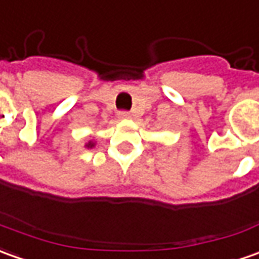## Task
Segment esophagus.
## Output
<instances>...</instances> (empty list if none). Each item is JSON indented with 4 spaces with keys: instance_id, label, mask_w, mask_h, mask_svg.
Instances as JSON below:
<instances>
[{
    "instance_id": "obj_1",
    "label": "esophagus",
    "mask_w": 259,
    "mask_h": 259,
    "mask_svg": "<svg viewBox=\"0 0 259 259\" xmlns=\"http://www.w3.org/2000/svg\"><path fill=\"white\" fill-rule=\"evenodd\" d=\"M117 116H119L120 119H129V117H132V113L127 112V110H120V112L117 113Z\"/></svg>"
}]
</instances>
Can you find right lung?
Listing matches in <instances>:
<instances>
[{
    "mask_svg": "<svg viewBox=\"0 0 259 259\" xmlns=\"http://www.w3.org/2000/svg\"><path fill=\"white\" fill-rule=\"evenodd\" d=\"M86 146H88V147H92V146H93V143H92V142H89V143L86 144Z\"/></svg>",
    "mask_w": 259,
    "mask_h": 259,
    "instance_id": "obj_1",
    "label": "right lung"
}]
</instances>
